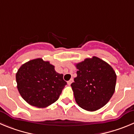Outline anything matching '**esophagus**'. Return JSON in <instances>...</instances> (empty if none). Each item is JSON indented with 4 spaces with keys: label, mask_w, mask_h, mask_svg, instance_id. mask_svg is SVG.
Instances as JSON below:
<instances>
[{
    "label": "esophagus",
    "mask_w": 134,
    "mask_h": 134,
    "mask_svg": "<svg viewBox=\"0 0 134 134\" xmlns=\"http://www.w3.org/2000/svg\"><path fill=\"white\" fill-rule=\"evenodd\" d=\"M73 82V79H70L69 81H67V84H68L69 85H71Z\"/></svg>",
    "instance_id": "esophagus-1"
}]
</instances>
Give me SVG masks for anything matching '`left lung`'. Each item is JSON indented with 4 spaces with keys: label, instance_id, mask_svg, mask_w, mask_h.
I'll use <instances>...</instances> for the list:
<instances>
[{
    "label": "left lung",
    "instance_id": "1",
    "mask_svg": "<svg viewBox=\"0 0 134 134\" xmlns=\"http://www.w3.org/2000/svg\"><path fill=\"white\" fill-rule=\"evenodd\" d=\"M77 76L71 85L81 108L96 111L107 104L115 91L116 75L108 63L94 56L77 63Z\"/></svg>",
    "mask_w": 134,
    "mask_h": 134
}]
</instances>
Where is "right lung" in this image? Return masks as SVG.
<instances>
[{
	"label": "right lung",
	"instance_id": "1",
	"mask_svg": "<svg viewBox=\"0 0 134 134\" xmlns=\"http://www.w3.org/2000/svg\"><path fill=\"white\" fill-rule=\"evenodd\" d=\"M63 77L49 61L37 58L22 65L16 79L19 93L25 101L34 107L45 108L58 100L67 85Z\"/></svg>",
	"mask_w": 134,
	"mask_h": 134
}]
</instances>
